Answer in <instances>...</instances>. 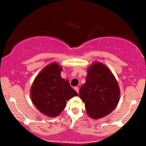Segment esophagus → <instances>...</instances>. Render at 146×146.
<instances>
[{
  "label": "esophagus",
  "instance_id": "obj_1",
  "mask_svg": "<svg viewBox=\"0 0 146 146\" xmlns=\"http://www.w3.org/2000/svg\"><path fill=\"white\" fill-rule=\"evenodd\" d=\"M74 89H75V90L77 92L79 93V90H79V88H78V87H75Z\"/></svg>",
  "mask_w": 146,
  "mask_h": 146
}]
</instances>
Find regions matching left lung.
Segmentation results:
<instances>
[{"mask_svg": "<svg viewBox=\"0 0 146 146\" xmlns=\"http://www.w3.org/2000/svg\"><path fill=\"white\" fill-rule=\"evenodd\" d=\"M87 72L79 96L85 103L88 115L91 118L99 119L116 108L120 100V87L113 73L103 63L94 62Z\"/></svg>", "mask_w": 146, "mask_h": 146, "instance_id": "obj_1", "label": "left lung"}]
</instances>
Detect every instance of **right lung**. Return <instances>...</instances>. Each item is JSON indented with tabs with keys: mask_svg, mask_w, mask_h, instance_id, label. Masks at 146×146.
Instances as JSON below:
<instances>
[{
	"mask_svg": "<svg viewBox=\"0 0 146 146\" xmlns=\"http://www.w3.org/2000/svg\"><path fill=\"white\" fill-rule=\"evenodd\" d=\"M62 67L52 62L42 69L31 88V99L36 109L48 117H56L65 108L66 101L78 96L68 80L61 78Z\"/></svg>",
	"mask_w": 146,
	"mask_h": 146,
	"instance_id": "1",
	"label": "right lung"
}]
</instances>
